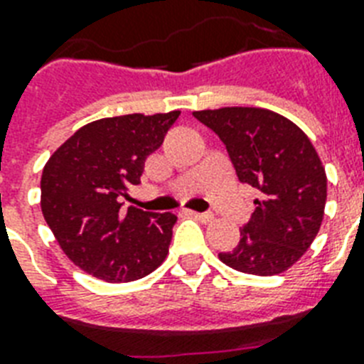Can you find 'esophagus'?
I'll use <instances>...</instances> for the list:
<instances>
[{"label":"esophagus","mask_w":364,"mask_h":364,"mask_svg":"<svg viewBox=\"0 0 364 364\" xmlns=\"http://www.w3.org/2000/svg\"><path fill=\"white\" fill-rule=\"evenodd\" d=\"M188 215L194 217L196 221L200 223H211L213 221V215L211 213H198V211H188Z\"/></svg>","instance_id":"1"}]
</instances>
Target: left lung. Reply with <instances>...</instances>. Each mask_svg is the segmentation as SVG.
Wrapping results in <instances>:
<instances>
[{"label":"left lung","mask_w":364,"mask_h":364,"mask_svg":"<svg viewBox=\"0 0 364 364\" xmlns=\"http://www.w3.org/2000/svg\"><path fill=\"white\" fill-rule=\"evenodd\" d=\"M227 145L236 176L260 191L251 221L240 228L221 262L253 276L289 270L321 228L327 173L299 126L262 107H221L193 113Z\"/></svg>","instance_id":"1"}]
</instances>
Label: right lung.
I'll return each mask as SVG.
<instances>
[{"instance_id":"obj_1","label":"right lung","mask_w":364,"mask_h":364,"mask_svg":"<svg viewBox=\"0 0 364 364\" xmlns=\"http://www.w3.org/2000/svg\"><path fill=\"white\" fill-rule=\"evenodd\" d=\"M181 111L88 122L60 145L41 176V211L68 259L109 283L136 282L164 262L173 213H149L119 196L139 185L145 159Z\"/></svg>"}]
</instances>
